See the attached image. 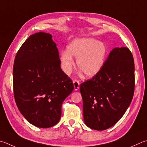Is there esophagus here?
I'll use <instances>...</instances> for the list:
<instances>
[{"mask_svg":"<svg viewBox=\"0 0 147 147\" xmlns=\"http://www.w3.org/2000/svg\"><path fill=\"white\" fill-rule=\"evenodd\" d=\"M73 84H74V90H78L80 88V82L78 80H73Z\"/></svg>","mask_w":147,"mask_h":147,"instance_id":"obj_1","label":"esophagus"}]
</instances>
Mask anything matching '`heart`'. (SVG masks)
Segmentation results:
<instances>
[{
    "label": "heart",
    "mask_w": 147,
    "mask_h": 147,
    "mask_svg": "<svg viewBox=\"0 0 147 147\" xmlns=\"http://www.w3.org/2000/svg\"><path fill=\"white\" fill-rule=\"evenodd\" d=\"M107 55V48L103 42L92 38L73 40L67 50L61 53L60 60L63 71L71 73L74 65L73 57L76 58L78 69L87 77H92L103 68Z\"/></svg>",
    "instance_id": "b5f03b06"
}]
</instances>
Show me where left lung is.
<instances>
[{"label": "left lung", "mask_w": 147, "mask_h": 147, "mask_svg": "<svg viewBox=\"0 0 147 147\" xmlns=\"http://www.w3.org/2000/svg\"><path fill=\"white\" fill-rule=\"evenodd\" d=\"M134 86L132 54L127 47L114 48L99 73L80 85L85 125L97 130L115 125L131 103Z\"/></svg>", "instance_id": "left-lung-1"}]
</instances>
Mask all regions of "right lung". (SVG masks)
I'll return each mask as SVG.
<instances>
[{
	"mask_svg": "<svg viewBox=\"0 0 147 147\" xmlns=\"http://www.w3.org/2000/svg\"><path fill=\"white\" fill-rule=\"evenodd\" d=\"M13 74L15 102L24 117L40 128L58 123L63 101L74 86L60 67L51 34L39 32L29 36L16 55Z\"/></svg>",
	"mask_w": 147,
	"mask_h": 147,
	"instance_id": "right-lung-1",
	"label": "right lung"
}]
</instances>
